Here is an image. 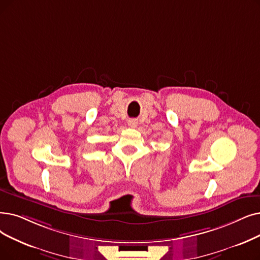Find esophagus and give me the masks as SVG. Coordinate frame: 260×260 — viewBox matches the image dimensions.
Segmentation results:
<instances>
[{"mask_svg": "<svg viewBox=\"0 0 260 260\" xmlns=\"http://www.w3.org/2000/svg\"><path fill=\"white\" fill-rule=\"evenodd\" d=\"M127 124H128V126L129 127H136L137 125H138V121L136 120V119H129L128 121H127Z\"/></svg>", "mask_w": 260, "mask_h": 260, "instance_id": "34e87169", "label": "esophagus"}]
</instances>
